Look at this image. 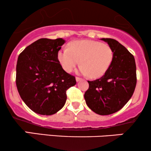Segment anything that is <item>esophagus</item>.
I'll use <instances>...</instances> for the list:
<instances>
[{
  "label": "esophagus",
  "mask_w": 151,
  "mask_h": 151,
  "mask_svg": "<svg viewBox=\"0 0 151 151\" xmlns=\"http://www.w3.org/2000/svg\"><path fill=\"white\" fill-rule=\"evenodd\" d=\"M81 80H82V79H81V78H80V77H76V81H81Z\"/></svg>",
  "instance_id": "obj_1"
}]
</instances>
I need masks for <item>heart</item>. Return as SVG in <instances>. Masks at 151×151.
<instances>
[{"label":"heart","mask_w":151,"mask_h":151,"mask_svg":"<svg viewBox=\"0 0 151 151\" xmlns=\"http://www.w3.org/2000/svg\"><path fill=\"white\" fill-rule=\"evenodd\" d=\"M114 52L108 44L84 40L71 42L69 48L58 52V60L66 72L70 73L81 63L79 72L98 78L104 74L111 65Z\"/></svg>","instance_id":"b5f03b06"}]
</instances>
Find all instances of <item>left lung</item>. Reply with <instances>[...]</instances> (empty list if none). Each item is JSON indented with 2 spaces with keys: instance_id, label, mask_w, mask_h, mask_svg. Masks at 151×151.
<instances>
[{
  "instance_id": "obj_1",
  "label": "left lung",
  "mask_w": 151,
  "mask_h": 151,
  "mask_svg": "<svg viewBox=\"0 0 151 151\" xmlns=\"http://www.w3.org/2000/svg\"><path fill=\"white\" fill-rule=\"evenodd\" d=\"M114 52L111 65L99 79L88 81L84 93L89 108L99 115H109L119 111L129 101L136 85L134 57L116 40L101 38Z\"/></svg>"
}]
</instances>
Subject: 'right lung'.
I'll use <instances>...</instances> for the list:
<instances>
[{"label":"right lung","instance_id":"1","mask_svg":"<svg viewBox=\"0 0 151 151\" xmlns=\"http://www.w3.org/2000/svg\"><path fill=\"white\" fill-rule=\"evenodd\" d=\"M65 42L62 38H41L18 56L17 89L25 104L38 114L49 116L60 111L65 104L67 90L77 83L58 60V52Z\"/></svg>","mask_w":151,"mask_h":151}]
</instances>
